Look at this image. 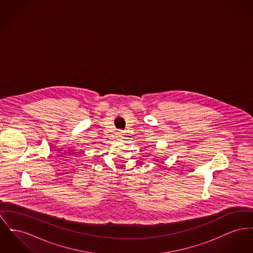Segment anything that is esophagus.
Returning a JSON list of instances; mask_svg holds the SVG:
<instances>
[{
	"label": "esophagus",
	"instance_id": "1",
	"mask_svg": "<svg viewBox=\"0 0 253 253\" xmlns=\"http://www.w3.org/2000/svg\"><path fill=\"white\" fill-rule=\"evenodd\" d=\"M117 138L119 139V140H121V139H123L124 138V134H123V132H119L118 134H117Z\"/></svg>",
	"mask_w": 253,
	"mask_h": 253
}]
</instances>
